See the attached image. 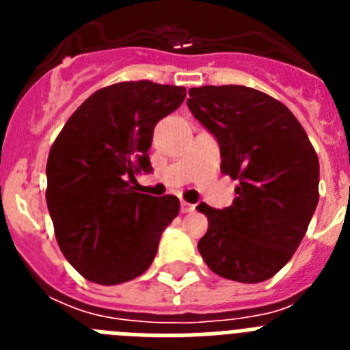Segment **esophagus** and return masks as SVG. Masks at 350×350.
<instances>
[{"mask_svg":"<svg viewBox=\"0 0 350 350\" xmlns=\"http://www.w3.org/2000/svg\"><path fill=\"white\" fill-rule=\"evenodd\" d=\"M180 208H182V212L187 213V212H193V210H194V205H193V203L182 202V203H180Z\"/></svg>","mask_w":350,"mask_h":350,"instance_id":"obj_1","label":"esophagus"}]
</instances>
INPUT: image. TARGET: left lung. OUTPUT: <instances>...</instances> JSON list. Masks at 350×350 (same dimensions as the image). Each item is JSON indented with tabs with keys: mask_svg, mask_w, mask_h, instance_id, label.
<instances>
[{
	"mask_svg": "<svg viewBox=\"0 0 350 350\" xmlns=\"http://www.w3.org/2000/svg\"><path fill=\"white\" fill-rule=\"evenodd\" d=\"M187 107L238 180L231 206L200 203L208 230L198 250L213 273L243 284L273 277L293 258L319 202V159L289 108L245 85L189 89Z\"/></svg>",
	"mask_w": 350,
	"mask_h": 350,
	"instance_id": "obj_1",
	"label": "left lung"
}]
</instances>
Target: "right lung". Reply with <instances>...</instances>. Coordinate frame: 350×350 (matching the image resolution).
I'll list each match as a JSON object with an SVG mask.
<instances>
[{"label": "right lung", "mask_w": 350, "mask_h": 350, "mask_svg": "<svg viewBox=\"0 0 350 350\" xmlns=\"http://www.w3.org/2000/svg\"><path fill=\"white\" fill-rule=\"evenodd\" d=\"M185 88L150 80L98 89L77 108L47 159V206L61 252L83 279L116 286L154 261L161 233L177 217V196L131 187L150 172L154 128L177 110Z\"/></svg>", "instance_id": "1"}]
</instances>
